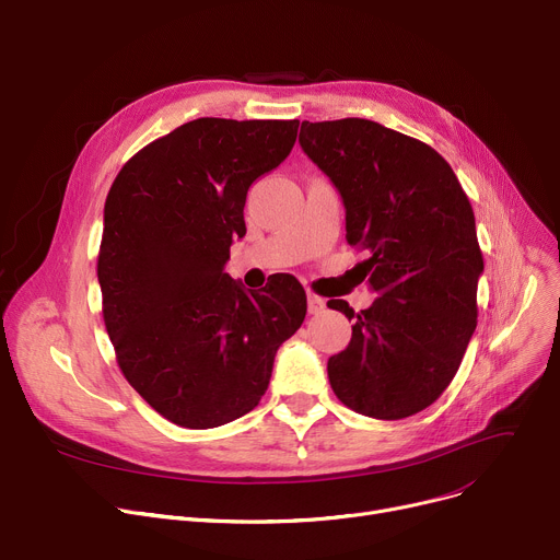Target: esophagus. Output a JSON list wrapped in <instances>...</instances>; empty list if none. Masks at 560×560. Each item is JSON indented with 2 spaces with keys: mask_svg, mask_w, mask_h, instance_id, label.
Wrapping results in <instances>:
<instances>
[{
  "mask_svg": "<svg viewBox=\"0 0 560 560\" xmlns=\"http://www.w3.org/2000/svg\"><path fill=\"white\" fill-rule=\"evenodd\" d=\"M307 310H310V314H320L323 310H325V301L320 299V295H316V293H307Z\"/></svg>",
  "mask_w": 560,
  "mask_h": 560,
  "instance_id": "34e87169",
  "label": "esophagus"
}]
</instances>
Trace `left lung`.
Instances as JSON below:
<instances>
[{"label": "left lung", "mask_w": 560, "mask_h": 560, "mask_svg": "<svg viewBox=\"0 0 560 560\" xmlns=\"http://www.w3.org/2000/svg\"><path fill=\"white\" fill-rule=\"evenodd\" d=\"M299 142L341 194L346 240L371 255L361 267L377 293L357 314L327 301L354 320L327 359L332 390L369 418L413 416L447 388L477 327L472 206L443 155L377 121H303Z\"/></svg>", "instance_id": "8db88e82"}]
</instances>
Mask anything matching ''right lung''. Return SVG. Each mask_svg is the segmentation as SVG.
I'll use <instances>...</instances> for the list:
<instances>
[{
  "label": "right lung",
  "instance_id": "add662e5",
  "mask_svg": "<svg viewBox=\"0 0 560 560\" xmlns=\"http://www.w3.org/2000/svg\"><path fill=\"white\" fill-rule=\"evenodd\" d=\"M295 136L299 119H194L130 158L108 191L96 276L117 364L187 430L255 409L278 348L305 320L293 276L246 291L223 271L246 235L248 187Z\"/></svg>",
  "mask_w": 560,
  "mask_h": 560
}]
</instances>
